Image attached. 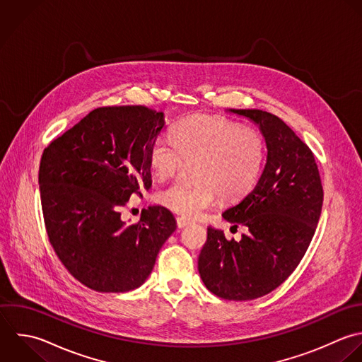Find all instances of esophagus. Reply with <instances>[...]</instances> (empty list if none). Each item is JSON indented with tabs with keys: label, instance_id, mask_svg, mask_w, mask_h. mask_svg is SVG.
<instances>
[{
	"label": "esophagus",
	"instance_id": "obj_1",
	"mask_svg": "<svg viewBox=\"0 0 362 362\" xmlns=\"http://www.w3.org/2000/svg\"><path fill=\"white\" fill-rule=\"evenodd\" d=\"M176 224H177L179 228H185V227H187V226L190 224V221L186 220V218H183V217H177V218H176Z\"/></svg>",
	"mask_w": 362,
	"mask_h": 362
}]
</instances>
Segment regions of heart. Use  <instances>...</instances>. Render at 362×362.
I'll return each mask as SVG.
<instances>
[{
	"instance_id": "1",
	"label": "heart",
	"mask_w": 362,
	"mask_h": 362,
	"mask_svg": "<svg viewBox=\"0 0 362 362\" xmlns=\"http://www.w3.org/2000/svg\"><path fill=\"white\" fill-rule=\"evenodd\" d=\"M183 159H200L196 166L200 183L175 182L159 190L156 199L170 211L196 218L217 202L218 193L226 200H238L254 187L262 172L265 144L259 132L235 121L193 115L173 128V139L156 136L148 155L159 179L175 175Z\"/></svg>"
}]
</instances>
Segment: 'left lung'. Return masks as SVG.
I'll return each mask as SVG.
<instances>
[{
  "label": "left lung",
  "instance_id": "left-lung-1",
  "mask_svg": "<svg viewBox=\"0 0 362 362\" xmlns=\"http://www.w3.org/2000/svg\"><path fill=\"white\" fill-rule=\"evenodd\" d=\"M228 111L258 125L267 163L255 187L223 213L245 234L228 241L209 227L199 274L216 296L252 300L282 285L302 261L320 218L323 187L312 151L281 118L262 110Z\"/></svg>",
  "mask_w": 362,
  "mask_h": 362
}]
</instances>
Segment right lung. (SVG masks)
Masks as SVG:
<instances>
[{
	"mask_svg": "<svg viewBox=\"0 0 362 362\" xmlns=\"http://www.w3.org/2000/svg\"><path fill=\"white\" fill-rule=\"evenodd\" d=\"M165 114L144 105L101 107L45 148L40 202L49 241L66 269L104 293L129 292L151 275L176 230L162 206L144 209L138 224L121 207L152 186L148 160Z\"/></svg>",
	"mask_w": 362,
	"mask_h": 362,
	"instance_id": "obj_1",
	"label": "right lung"
}]
</instances>
